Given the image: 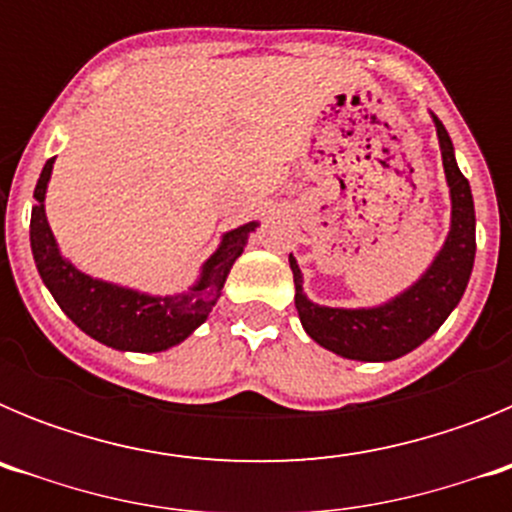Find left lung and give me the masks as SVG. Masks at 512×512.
I'll return each mask as SVG.
<instances>
[{
	"instance_id": "1",
	"label": "left lung",
	"mask_w": 512,
	"mask_h": 512,
	"mask_svg": "<svg viewBox=\"0 0 512 512\" xmlns=\"http://www.w3.org/2000/svg\"><path fill=\"white\" fill-rule=\"evenodd\" d=\"M431 117L436 122L443 174L449 184L451 228L441 251L420 274L418 282L382 305L325 307L307 300L302 292V271L295 256L289 253V269L295 274V307L300 312L302 328L312 341L343 359L395 361L410 354L441 328L443 320L459 305L472 277L477 251L472 189L456 166L454 143L443 122L436 115Z\"/></svg>"
}]
</instances>
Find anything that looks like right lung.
<instances>
[{"label": "right lung", "mask_w": 512, "mask_h": 512, "mask_svg": "<svg viewBox=\"0 0 512 512\" xmlns=\"http://www.w3.org/2000/svg\"><path fill=\"white\" fill-rule=\"evenodd\" d=\"M53 161H45L35 184V205L30 215V248L38 274L53 300L87 336L117 351L156 354L182 343L207 320L223 284L259 223L233 228L220 238L210 259L202 264L200 277L179 295H148L138 289L94 279L63 259L53 230L45 217V192L51 182Z\"/></svg>", "instance_id": "1"}]
</instances>
